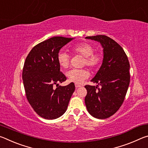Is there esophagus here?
I'll use <instances>...</instances> for the list:
<instances>
[{
	"instance_id": "1",
	"label": "esophagus",
	"mask_w": 148,
	"mask_h": 148,
	"mask_svg": "<svg viewBox=\"0 0 148 148\" xmlns=\"http://www.w3.org/2000/svg\"><path fill=\"white\" fill-rule=\"evenodd\" d=\"M75 87H76V88H77V87H81V86H80V85H79V84H75Z\"/></svg>"
}]
</instances>
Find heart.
I'll list each match as a JSON object with an SVG mask.
<instances>
[{
    "label": "heart",
    "instance_id": "heart-1",
    "mask_svg": "<svg viewBox=\"0 0 148 148\" xmlns=\"http://www.w3.org/2000/svg\"><path fill=\"white\" fill-rule=\"evenodd\" d=\"M72 51L74 54L83 56L84 64L92 69L98 68L102 61V54L99 52H94V46L87 42H81L75 45L72 47ZM57 59L62 69H67L69 66L70 56L66 52H59ZM89 76V72L86 69H72L66 72V76L69 81L77 84L83 83Z\"/></svg>",
    "mask_w": 148,
    "mask_h": 148
}]
</instances>
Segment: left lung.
<instances>
[{
	"label": "left lung",
	"mask_w": 148,
	"mask_h": 148,
	"mask_svg": "<svg viewBox=\"0 0 148 148\" xmlns=\"http://www.w3.org/2000/svg\"><path fill=\"white\" fill-rule=\"evenodd\" d=\"M86 38L101 44L103 60L91 80L98 85L85 86L87 91L85 103L92 117L106 119L116 113L124 101L130 83V64L123 49L110 37L97 35Z\"/></svg>",
	"instance_id": "8db88e82"
}]
</instances>
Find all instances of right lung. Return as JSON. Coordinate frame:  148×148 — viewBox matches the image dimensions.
<instances>
[{"label": "right lung", "mask_w": 148, "mask_h": 148, "mask_svg": "<svg viewBox=\"0 0 148 148\" xmlns=\"http://www.w3.org/2000/svg\"><path fill=\"white\" fill-rule=\"evenodd\" d=\"M73 39L62 36L47 39L35 46L25 61L22 77L27 99L44 119H55L63 115L75 90L74 83L59 86L66 77L60 71L57 59L60 49Z\"/></svg>", "instance_id": "right-lung-1"}]
</instances>
